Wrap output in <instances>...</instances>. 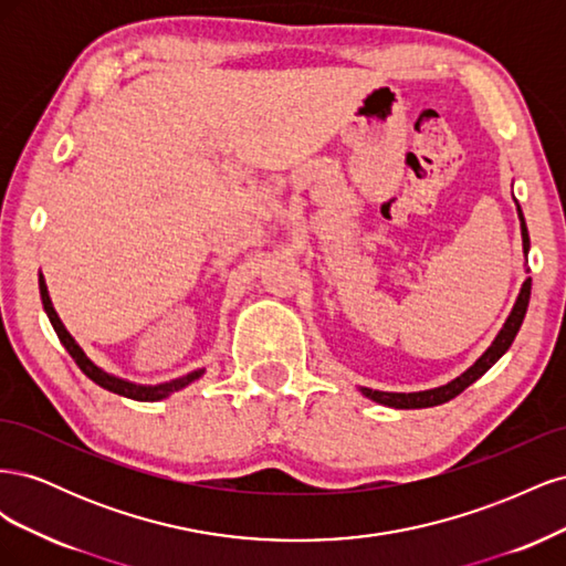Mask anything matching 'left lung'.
Instances as JSON below:
<instances>
[{"label":"left lung","instance_id":"obj_1","mask_svg":"<svg viewBox=\"0 0 566 566\" xmlns=\"http://www.w3.org/2000/svg\"><path fill=\"white\" fill-rule=\"evenodd\" d=\"M517 214H520V227H522V245H524V254H526L528 252V231H526V221H524L520 202H517ZM528 297H531V279H526L522 283L517 302H515V306H512V312H510L507 321L503 323L501 333L495 335V339L491 342V347L482 356H479L465 373L458 375L455 380L441 385V387H434V389H424V391H408L406 394V391H380V389L361 387V394H364V397L373 399L375 403H382V406H389V408H430V406H439V403L451 401L453 397H458L462 389L470 387L472 382L482 378V375L510 349L512 339L517 337V333L522 328V321L526 316Z\"/></svg>","mask_w":566,"mask_h":566}]
</instances>
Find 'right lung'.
<instances>
[{
	"mask_svg": "<svg viewBox=\"0 0 566 566\" xmlns=\"http://www.w3.org/2000/svg\"><path fill=\"white\" fill-rule=\"evenodd\" d=\"M40 297H42V306L44 312L51 321V325H54V331L61 339V345L67 349V354H71L75 358V364L80 366V370L87 375V378L92 382H96L98 387H104L113 394H119V397H127V399H134V401H160V399H167L169 394H175L179 389H184L186 385L196 382L200 375L205 373V368L200 370H193L188 375H181V378L177 380H169V382H160V385H136V382H129V380H123V378H115V375L106 373L104 368H98L92 358L84 354V349L77 345L75 337L67 333V328L63 325V321L59 318L54 304H51V297H49V290H46V283H44V276L40 273Z\"/></svg>",
	"mask_w": 566,
	"mask_h": 566,
	"instance_id": "1",
	"label": "right lung"
}]
</instances>
